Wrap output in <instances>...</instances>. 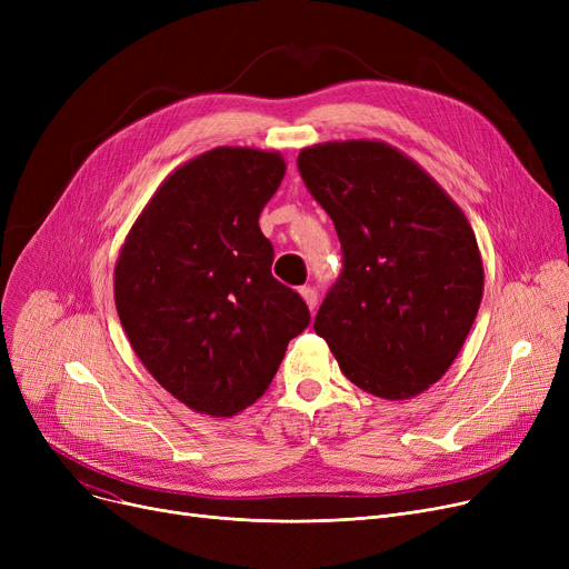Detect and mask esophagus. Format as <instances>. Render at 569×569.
Returning <instances> with one entry per match:
<instances>
[{
	"instance_id": "esophagus-1",
	"label": "esophagus",
	"mask_w": 569,
	"mask_h": 569,
	"mask_svg": "<svg viewBox=\"0 0 569 569\" xmlns=\"http://www.w3.org/2000/svg\"><path fill=\"white\" fill-rule=\"evenodd\" d=\"M300 295H302V300L307 302L309 309H316V305H318V292H316L311 286H302V288H300Z\"/></svg>"
}]
</instances>
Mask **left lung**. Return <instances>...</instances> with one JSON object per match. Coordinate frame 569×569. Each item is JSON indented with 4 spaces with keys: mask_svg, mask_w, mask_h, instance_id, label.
Masks as SVG:
<instances>
[{
    "mask_svg": "<svg viewBox=\"0 0 569 569\" xmlns=\"http://www.w3.org/2000/svg\"><path fill=\"white\" fill-rule=\"evenodd\" d=\"M297 168L343 251L316 335L360 390L387 401L422 395L457 360L482 302V253L466 214L382 140L305 147Z\"/></svg>",
    "mask_w": 569,
    "mask_h": 569,
    "instance_id": "left-lung-1",
    "label": "left lung"
}]
</instances>
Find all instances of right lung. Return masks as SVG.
I'll return each instance as SVG.
<instances>
[{"mask_svg": "<svg viewBox=\"0 0 569 569\" xmlns=\"http://www.w3.org/2000/svg\"><path fill=\"white\" fill-rule=\"evenodd\" d=\"M286 174L279 152L214 147L172 170L114 262V307L133 352L177 401L232 417L272 382L305 300L272 277L258 219Z\"/></svg>", "mask_w": 569, "mask_h": 569, "instance_id": "obj_1", "label": "right lung"}]
</instances>
